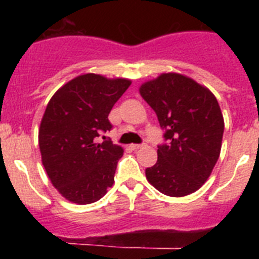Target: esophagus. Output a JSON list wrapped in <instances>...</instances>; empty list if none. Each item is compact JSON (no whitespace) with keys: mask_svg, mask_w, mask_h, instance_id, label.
<instances>
[{"mask_svg":"<svg viewBox=\"0 0 259 259\" xmlns=\"http://www.w3.org/2000/svg\"><path fill=\"white\" fill-rule=\"evenodd\" d=\"M131 148L134 150H137V149H140V148H143V145H141V144H132Z\"/></svg>","mask_w":259,"mask_h":259,"instance_id":"esophagus-1","label":"esophagus"}]
</instances>
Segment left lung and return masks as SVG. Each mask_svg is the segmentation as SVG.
Segmentation results:
<instances>
[{
    "instance_id": "8db88e82",
    "label": "left lung",
    "mask_w": 259,
    "mask_h": 259,
    "mask_svg": "<svg viewBox=\"0 0 259 259\" xmlns=\"http://www.w3.org/2000/svg\"><path fill=\"white\" fill-rule=\"evenodd\" d=\"M141 97L155 111L166 144L145 170L155 189L171 197L188 196L205 184L221 154L224 119L210 89L176 72L141 84Z\"/></svg>"
}]
</instances>
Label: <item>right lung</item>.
<instances>
[{"label": "right lung", "mask_w": 259, "mask_h": 259, "mask_svg": "<svg viewBox=\"0 0 259 259\" xmlns=\"http://www.w3.org/2000/svg\"><path fill=\"white\" fill-rule=\"evenodd\" d=\"M131 80L98 74L74 77L50 98L38 128L41 162L52 184L71 202L87 205L113 187L123 148L97 143L111 130L109 116Z\"/></svg>", "instance_id": "obj_1"}]
</instances>
